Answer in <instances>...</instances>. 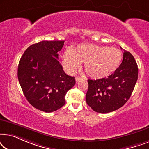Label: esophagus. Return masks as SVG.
Masks as SVG:
<instances>
[{
  "mask_svg": "<svg viewBox=\"0 0 149 149\" xmlns=\"http://www.w3.org/2000/svg\"><path fill=\"white\" fill-rule=\"evenodd\" d=\"M81 79H82V78H81V77H77L76 78H75V81H76V82L77 83H78V82H79V81H80Z\"/></svg>",
  "mask_w": 149,
  "mask_h": 149,
  "instance_id": "34e87169",
  "label": "esophagus"
}]
</instances>
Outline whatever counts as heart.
Segmentation results:
<instances>
[{
  "instance_id": "1",
  "label": "heart",
  "mask_w": 149,
  "mask_h": 149,
  "mask_svg": "<svg viewBox=\"0 0 149 149\" xmlns=\"http://www.w3.org/2000/svg\"><path fill=\"white\" fill-rule=\"evenodd\" d=\"M123 54L119 49L92 44L79 45L67 49L62 56V64L67 72H74L83 62L85 72L93 79H102L115 72L121 64Z\"/></svg>"
}]
</instances>
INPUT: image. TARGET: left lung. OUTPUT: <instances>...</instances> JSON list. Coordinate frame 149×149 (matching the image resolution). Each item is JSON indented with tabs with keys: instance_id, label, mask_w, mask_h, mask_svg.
I'll list each match as a JSON object with an SVG mask.
<instances>
[{
	"instance_id": "8db88e82",
	"label": "left lung",
	"mask_w": 149,
	"mask_h": 149,
	"mask_svg": "<svg viewBox=\"0 0 149 149\" xmlns=\"http://www.w3.org/2000/svg\"><path fill=\"white\" fill-rule=\"evenodd\" d=\"M138 65L134 56L124 50L119 68L107 78L88 79L87 104L100 113L113 112L125 104L131 96L138 80Z\"/></svg>"
}]
</instances>
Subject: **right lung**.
I'll use <instances>...</instances> for the list:
<instances>
[{
  "mask_svg": "<svg viewBox=\"0 0 149 149\" xmlns=\"http://www.w3.org/2000/svg\"><path fill=\"white\" fill-rule=\"evenodd\" d=\"M64 40H42L28 47L20 59L17 77L26 98L36 109L56 111L65 104L67 91L75 85L60 64Z\"/></svg>",
  "mask_w": 149,
  "mask_h": 149,
  "instance_id": "add662e5",
  "label": "right lung"
}]
</instances>
